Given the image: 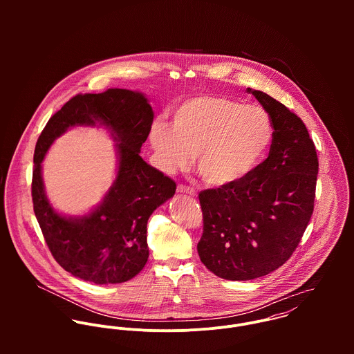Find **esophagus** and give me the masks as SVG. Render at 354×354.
I'll return each mask as SVG.
<instances>
[{"mask_svg":"<svg viewBox=\"0 0 354 354\" xmlns=\"http://www.w3.org/2000/svg\"><path fill=\"white\" fill-rule=\"evenodd\" d=\"M177 192L180 194H187V195H191V196H196V191L191 187H187V185H178L177 187Z\"/></svg>","mask_w":354,"mask_h":354,"instance_id":"esophagus-1","label":"esophagus"}]
</instances>
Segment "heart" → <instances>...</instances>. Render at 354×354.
<instances>
[{
	"instance_id": "obj_1",
	"label": "heart",
	"mask_w": 354,
	"mask_h": 354,
	"mask_svg": "<svg viewBox=\"0 0 354 354\" xmlns=\"http://www.w3.org/2000/svg\"><path fill=\"white\" fill-rule=\"evenodd\" d=\"M272 124L257 104L202 95L183 102L173 125L155 121L150 143L165 173L188 166L194 159L203 180L212 187H229L244 180L272 142Z\"/></svg>"
}]
</instances>
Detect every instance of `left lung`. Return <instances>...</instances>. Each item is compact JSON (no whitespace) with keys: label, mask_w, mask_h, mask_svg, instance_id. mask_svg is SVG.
Segmentation results:
<instances>
[{"label":"left lung","mask_w":354,"mask_h":354,"mask_svg":"<svg viewBox=\"0 0 354 354\" xmlns=\"http://www.w3.org/2000/svg\"><path fill=\"white\" fill-rule=\"evenodd\" d=\"M247 93L270 115V153L240 183L199 194L198 252L211 272L229 281H251L288 261L312 216L319 170L301 118L263 91Z\"/></svg>","instance_id":"8db88e82"}]
</instances>
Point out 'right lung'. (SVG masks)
<instances>
[{
	"label": "right lung",
	"instance_id": "1",
	"mask_svg": "<svg viewBox=\"0 0 354 354\" xmlns=\"http://www.w3.org/2000/svg\"><path fill=\"white\" fill-rule=\"evenodd\" d=\"M152 120L153 111L145 94L109 88L101 94L73 97L42 131L34 153V212L53 257L73 277L97 285L121 283L146 266L149 218L176 192V183L140 156ZM97 124L109 129L116 142V180L88 214L65 217L46 196L41 162L52 142L68 129Z\"/></svg>",
	"mask_w": 354,
	"mask_h": 354
}]
</instances>
